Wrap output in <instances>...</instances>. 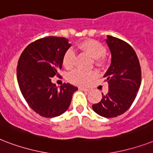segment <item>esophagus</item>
<instances>
[{
  "label": "esophagus",
  "mask_w": 153,
  "mask_h": 153,
  "mask_svg": "<svg viewBox=\"0 0 153 153\" xmlns=\"http://www.w3.org/2000/svg\"><path fill=\"white\" fill-rule=\"evenodd\" d=\"M79 89L80 91H89L90 90L87 88H85V87H79Z\"/></svg>",
  "instance_id": "esophagus-1"
}]
</instances>
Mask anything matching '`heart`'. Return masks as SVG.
<instances>
[{"instance_id": "b5f03b06", "label": "heart", "mask_w": 153, "mask_h": 153, "mask_svg": "<svg viewBox=\"0 0 153 153\" xmlns=\"http://www.w3.org/2000/svg\"><path fill=\"white\" fill-rule=\"evenodd\" d=\"M77 48L93 58L94 63L97 67H102L106 64V56L105 55L106 52V49L100 41L92 39H85L83 41L80 42L78 44ZM74 63H75L74 52L72 49H67L62 56V65L66 69L69 70L74 67ZM96 75L97 73L95 71H84L82 70L77 69L70 73L68 75V80L71 83L79 86H84V85H87L92 79L95 78Z\"/></svg>"}]
</instances>
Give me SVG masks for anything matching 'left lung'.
I'll list each match as a JSON object with an SVG mask.
<instances>
[{"label":"left lung","mask_w":153,"mask_h":153,"mask_svg":"<svg viewBox=\"0 0 153 153\" xmlns=\"http://www.w3.org/2000/svg\"><path fill=\"white\" fill-rule=\"evenodd\" d=\"M106 43L112 55L111 64L104 77L109 91L92 105L94 111L110 118L128 110L137 97L141 82L140 62L132 47L122 39L108 36Z\"/></svg>","instance_id":"8db88e82"}]
</instances>
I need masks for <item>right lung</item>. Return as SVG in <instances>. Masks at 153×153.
Wrapping results in <instances>:
<instances>
[{
  "mask_svg": "<svg viewBox=\"0 0 153 153\" xmlns=\"http://www.w3.org/2000/svg\"><path fill=\"white\" fill-rule=\"evenodd\" d=\"M71 47L64 37L46 36L28 44L18 60L16 76L20 92L27 105L44 117H55L69 107L78 90L70 83L58 89L51 82L59 76L62 56Z\"/></svg>",
  "mask_w": 153,
  "mask_h": 153,
  "instance_id": "right-lung-1",
  "label": "right lung"
}]
</instances>
